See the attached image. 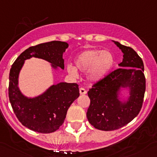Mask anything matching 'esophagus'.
<instances>
[{
	"label": "esophagus",
	"mask_w": 157,
	"mask_h": 157,
	"mask_svg": "<svg viewBox=\"0 0 157 157\" xmlns=\"http://www.w3.org/2000/svg\"><path fill=\"white\" fill-rule=\"evenodd\" d=\"M79 92H80V95H86V94L87 93V91H86L84 88H80Z\"/></svg>",
	"instance_id": "esophagus-1"
}]
</instances>
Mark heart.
Returning <instances> with one entry per match:
<instances>
[{"label":"heart","instance_id":"obj_1","mask_svg":"<svg viewBox=\"0 0 157 157\" xmlns=\"http://www.w3.org/2000/svg\"><path fill=\"white\" fill-rule=\"evenodd\" d=\"M76 67L86 71L88 79L98 82L103 79L113 68L115 63L114 56L111 52L99 49H89L77 55L75 59ZM68 72L73 77L78 75V71L72 65L67 66Z\"/></svg>","mask_w":157,"mask_h":157}]
</instances>
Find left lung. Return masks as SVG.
Masks as SVG:
<instances>
[{
  "mask_svg": "<svg viewBox=\"0 0 157 157\" xmlns=\"http://www.w3.org/2000/svg\"><path fill=\"white\" fill-rule=\"evenodd\" d=\"M114 42L123 53L120 68L95 82L88 92L90 105L86 116L99 130H116L131 122L141 110L146 90L142 59L132 48ZM127 86L131 88V96L122 104L117 99V91Z\"/></svg>",
  "mask_w": 157,
  "mask_h": 157,
  "instance_id": "1",
  "label": "left lung"
}]
</instances>
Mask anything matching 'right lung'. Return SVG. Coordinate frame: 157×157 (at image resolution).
Masks as SVG:
<instances>
[{"mask_svg": "<svg viewBox=\"0 0 157 157\" xmlns=\"http://www.w3.org/2000/svg\"><path fill=\"white\" fill-rule=\"evenodd\" d=\"M68 46L64 41H53L28 48L17 58L10 70L8 95L14 114L23 126L35 132L50 133L59 129L71 104L79 96L78 85L60 82L39 96L27 98L17 86L20 70L25 61L31 57L48 61L54 68L64 69L62 54Z\"/></svg>", "mask_w": 157, "mask_h": 157, "instance_id": "1", "label": "right lung"}]
</instances>
